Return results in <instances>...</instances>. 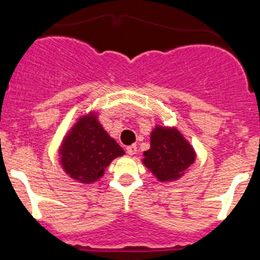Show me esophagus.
<instances>
[{"mask_svg":"<svg viewBox=\"0 0 260 260\" xmlns=\"http://www.w3.org/2000/svg\"><path fill=\"white\" fill-rule=\"evenodd\" d=\"M136 152H137V146H136V145L128 146V147H127V153H128V155L133 156V155H136Z\"/></svg>","mask_w":260,"mask_h":260,"instance_id":"esophagus-1","label":"esophagus"}]
</instances>
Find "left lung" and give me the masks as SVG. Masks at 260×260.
Returning <instances> with one entry per match:
<instances>
[{"label": "left lung", "instance_id": "1", "mask_svg": "<svg viewBox=\"0 0 260 260\" xmlns=\"http://www.w3.org/2000/svg\"><path fill=\"white\" fill-rule=\"evenodd\" d=\"M143 165L160 181L176 180L196 161L190 143L176 128L157 125L151 133V147L143 152Z\"/></svg>", "mask_w": 260, "mask_h": 260}]
</instances>
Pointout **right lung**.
<instances>
[{
  "mask_svg": "<svg viewBox=\"0 0 260 260\" xmlns=\"http://www.w3.org/2000/svg\"><path fill=\"white\" fill-rule=\"evenodd\" d=\"M63 170L80 183L99 180L115 157L124 155L98 120L96 114L84 115L64 137L59 150Z\"/></svg>",
  "mask_w": 260,
  "mask_h": 260,
  "instance_id": "1",
  "label": "right lung"
}]
</instances>
